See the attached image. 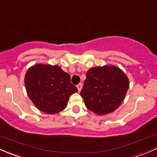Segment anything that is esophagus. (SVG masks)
<instances>
[{"label": "esophagus", "mask_w": 157, "mask_h": 157, "mask_svg": "<svg viewBox=\"0 0 157 157\" xmlns=\"http://www.w3.org/2000/svg\"><path fill=\"white\" fill-rule=\"evenodd\" d=\"M77 88H78V90L79 92L81 91V90H82V83H80V84H78V85H77Z\"/></svg>", "instance_id": "1"}]
</instances>
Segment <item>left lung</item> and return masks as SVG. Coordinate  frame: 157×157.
Returning <instances> with one entry per match:
<instances>
[{
	"instance_id": "left-lung-1",
	"label": "left lung",
	"mask_w": 157,
	"mask_h": 157,
	"mask_svg": "<svg viewBox=\"0 0 157 157\" xmlns=\"http://www.w3.org/2000/svg\"><path fill=\"white\" fill-rule=\"evenodd\" d=\"M129 87L123 71L115 66L90 69L81 91L85 106L98 115L113 112L121 105Z\"/></svg>"
}]
</instances>
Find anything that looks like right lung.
Masks as SVG:
<instances>
[{
	"label": "right lung",
	"mask_w": 157,
	"mask_h": 157,
	"mask_svg": "<svg viewBox=\"0 0 157 157\" xmlns=\"http://www.w3.org/2000/svg\"><path fill=\"white\" fill-rule=\"evenodd\" d=\"M25 85L29 98L35 106L47 114L63 110L69 98L78 92L70 82V75L59 66L35 64L25 75Z\"/></svg>",
	"instance_id": "right-lung-1"
}]
</instances>
